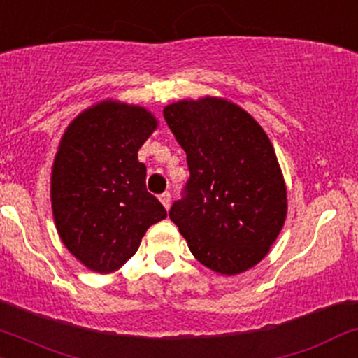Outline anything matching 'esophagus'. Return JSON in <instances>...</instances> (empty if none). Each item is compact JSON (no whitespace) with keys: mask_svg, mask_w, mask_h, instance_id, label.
I'll use <instances>...</instances> for the list:
<instances>
[{"mask_svg":"<svg viewBox=\"0 0 358 358\" xmlns=\"http://www.w3.org/2000/svg\"><path fill=\"white\" fill-rule=\"evenodd\" d=\"M159 201H161V204L168 209L169 204H171V194H169V192H163V194L159 195Z\"/></svg>","mask_w":358,"mask_h":358,"instance_id":"34e87169","label":"esophagus"}]
</instances>
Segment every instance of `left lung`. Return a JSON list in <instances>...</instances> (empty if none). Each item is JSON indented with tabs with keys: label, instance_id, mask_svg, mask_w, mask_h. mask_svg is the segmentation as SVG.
I'll return each mask as SVG.
<instances>
[{
	"label": "left lung",
	"instance_id": "1",
	"mask_svg": "<svg viewBox=\"0 0 358 358\" xmlns=\"http://www.w3.org/2000/svg\"><path fill=\"white\" fill-rule=\"evenodd\" d=\"M163 116L190 171L169 220L209 269L231 276L254 268L287 216V189L268 135L242 108L217 97L169 104Z\"/></svg>",
	"mask_w": 358,
	"mask_h": 358
}]
</instances>
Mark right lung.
Wrapping results in <instances>:
<instances>
[{
  "label": "right lung",
  "instance_id": "add662e5",
  "mask_svg": "<svg viewBox=\"0 0 358 358\" xmlns=\"http://www.w3.org/2000/svg\"><path fill=\"white\" fill-rule=\"evenodd\" d=\"M149 111L101 103L63 135L51 176L52 216L65 247L89 269L111 273L137 252L166 209L145 189L138 149L156 129Z\"/></svg>",
  "mask_w": 358,
  "mask_h": 358
}]
</instances>
